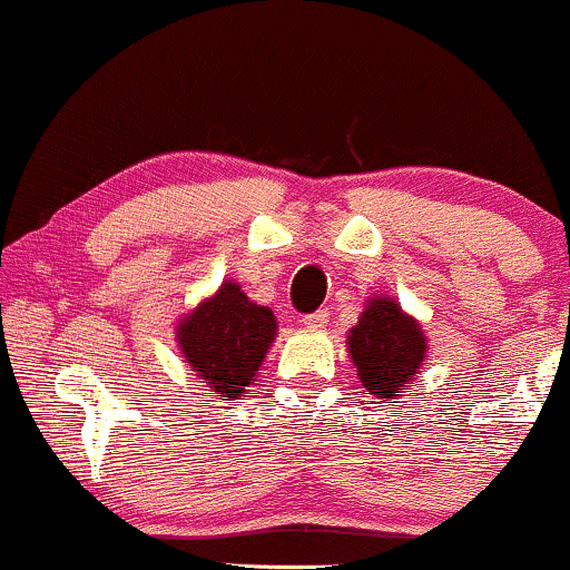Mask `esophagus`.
Segmentation results:
<instances>
[{"label": "esophagus", "mask_w": 570, "mask_h": 570, "mask_svg": "<svg viewBox=\"0 0 570 570\" xmlns=\"http://www.w3.org/2000/svg\"><path fill=\"white\" fill-rule=\"evenodd\" d=\"M326 322H330V313L326 311H316V313H307V316H303V324L307 326V330H324Z\"/></svg>", "instance_id": "obj_1"}]
</instances>
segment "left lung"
I'll use <instances>...</instances> for the list:
<instances>
[{"label": "left lung", "instance_id": "8db88e82", "mask_svg": "<svg viewBox=\"0 0 570 570\" xmlns=\"http://www.w3.org/2000/svg\"><path fill=\"white\" fill-rule=\"evenodd\" d=\"M348 356L358 383L375 399H399L423 370L429 340L415 316L389 294H372L358 324L348 330Z\"/></svg>", "mask_w": 570, "mask_h": 570}]
</instances>
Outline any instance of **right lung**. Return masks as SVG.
Here are the masks:
<instances>
[{
    "instance_id": "add662e5",
    "label": "right lung",
    "mask_w": 570,
    "mask_h": 570,
    "mask_svg": "<svg viewBox=\"0 0 570 570\" xmlns=\"http://www.w3.org/2000/svg\"><path fill=\"white\" fill-rule=\"evenodd\" d=\"M174 335L195 377L225 402H233L257 377L278 335V322L271 307L252 303L238 281L230 278L185 313Z\"/></svg>"
}]
</instances>
